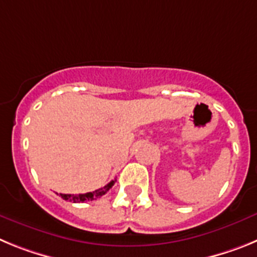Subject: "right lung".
Listing matches in <instances>:
<instances>
[{"label": "right lung", "instance_id": "1", "mask_svg": "<svg viewBox=\"0 0 257 257\" xmlns=\"http://www.w3.org/2000/svg\"><path fill=\"white\" fill-rule=\"evenodd\" d=\"M115 180H112L110 183H108L105 187L100 188V189L95 190V192H88L85 193V194H60L61 198L65 199V201L73 202V203H79V202H88V201H94L96 198H100L101 196H104L106 192H108L110 188L114 185Z\"/></svg>", "mask_w": 257, "mask_h": 257}]
</instances>
